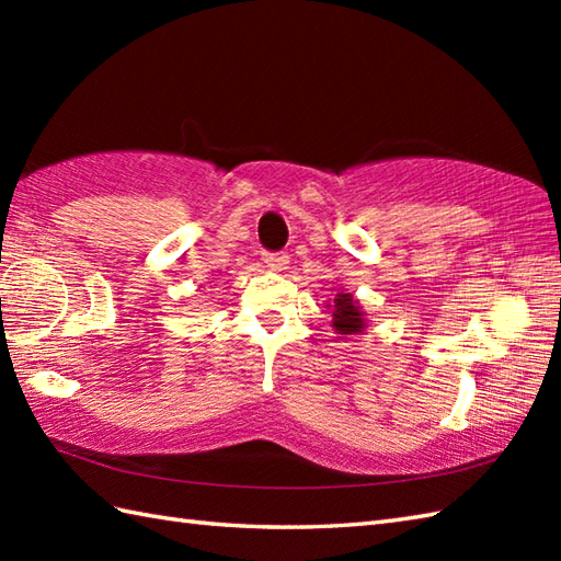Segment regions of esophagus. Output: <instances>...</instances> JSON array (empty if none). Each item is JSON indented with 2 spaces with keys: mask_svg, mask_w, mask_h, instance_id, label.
Listing matches in <instances>:
<instances>
[{
  "mask_svg": "<svg viewBox=\"0 0 561 561\" xmlns=\"http://www.w3.org/2000/svg\"><path fill=\"white\" fill-rule=\"evenodd\" d=\"M262 262H265L270 270L282 272L289 265V255L287 253H262Z\"/></svg>",
  "mask_w": 561,
  "mask_h": 561,
  "instance_id": "34e87169",
  "label": "esophagus"
}]
</instances>
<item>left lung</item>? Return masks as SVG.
<instances>
[{"label":"left lung","instance_id":"left-lung-1","mask_svg":"<svg viewBox=\"0 0 561 561\" xmlns=\"http://www.w3.org/2000/svg\"><path fill=\"white\" fill-rule=\"evenodd\" d=\"M332 328H335L337 335H359V332H364V311L352 294H337L335 301H332Z\"/></svg>","mask_w":561,"mask_h":561}]
</instances>
